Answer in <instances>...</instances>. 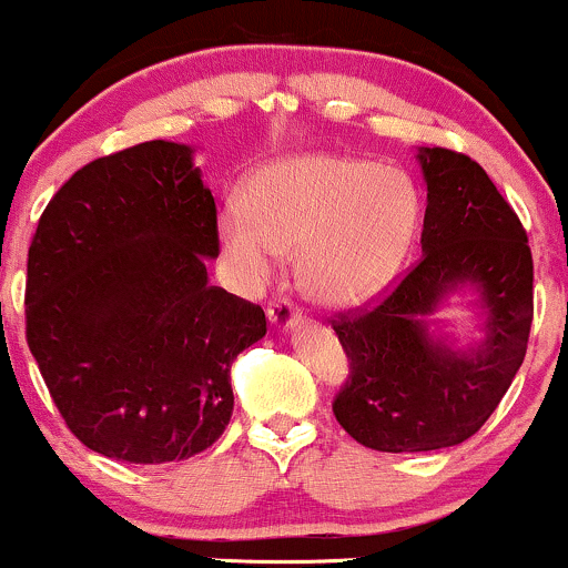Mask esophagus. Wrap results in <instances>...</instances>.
Listing matches in <instances>:
<instances>
[{"label": "esophagus", "instance_id": "obj_1", "mask_svg": "<svg viewBox=\"0 0 568 568\" xmlns=\"http://www.w3.org/2000/svg\"><path fill=\"white\" fill-rule=\"evenodd\" d=\"M266 315H270V321L277 328H283V332H288V328H294L296 323L302 321V313H298V307H294V302H291L288 296H274L270 307H266Z\"/></svg>", "mask_w": 568, "mask_h": 568}]
</instances>
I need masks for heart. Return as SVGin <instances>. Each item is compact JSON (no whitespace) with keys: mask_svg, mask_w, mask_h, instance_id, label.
<instances>
[{"mask_svg":"<svg viewBox=\"0 0 568 568\" xmlns=\"http://www.w3.org/2000/svg\"><path fill=\"white\" fill-rule=\"evenodd\" d=\"M417 223L420 193L404 170L355 155L304 153L261 166L245 204L221 213L217 236L247 283L270 280L280 253L302 247L304 294L345 310L388 285Z\"/></svg>","mask_w":568,"mask_h":568,"instance_id":"heart-1","label":"heart"}]
</instances>
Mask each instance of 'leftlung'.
Segmentation results:
<instances>
[{
  "instance_id": "8db88e82",
  "label": "left lung",
  "mask_w": 568,
  "mask_h": 568,
  "mask_svg": "<svg viewBox=\"0 0 568 568\" xmlns=\"http://www.w3.org/2000/svg\"><path fill=\"white\" fill-rule=\"evenodd\" d=\"M417 161L428 189L420 261L377 304L332 321L351 361L334 415L379 453L442 450L475 436L513 385L534 321L531 247L494 180L447 148H420ZM466 284L480 296L486 339L453 352L425 317Z\"/></svg>"
}]
</instances>
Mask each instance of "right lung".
<instances>
[{
    "label": "right lung",
    "mask_w": 568,
    "mask_h": 568,
    "mask_svg": "<svg viewBox=\"0 0 568 568\" xmlns=\"http://www.w3.org/2000/svg\"><path fill=\"white\" fill-rule=\"evenodd\" d=\"M217 210L193 151L142 142L55 191L27 264V342L70 432L102 456L170 464L232 420V364L258 304L207 280Z\"/></svg>",
    "instance_id": "add662e5"
}]
</instances>
